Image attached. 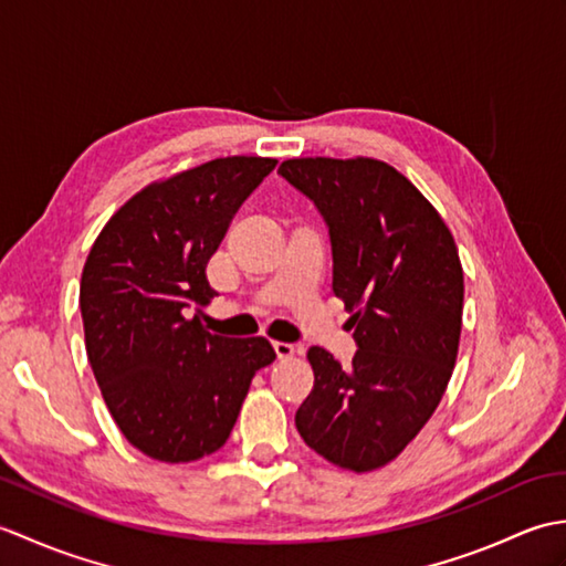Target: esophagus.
<instances>
[{
  "instance_id": "1",
  "label": "esophagus",
  "mask_w": 566,
  "mask_h": 566,
  "mask_svg": "<svg viewBox=\"0 0 566 566\" xmlns=\"http://www.w3.org/2000/svg\"><path fill=\"white\" fill-rule=\"evenodd\" d=\"M274 353H276V357H280V359H292V357L296 355V345L276 340V343H274Z\"/></svg>"
}]
</instances>
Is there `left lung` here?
I'll list each match as a JSON object with an SVG mask.
<instances>
[{"label": "left lung", "instance_id": "8db88e82", "mask_svg": "<svg viewBox=\"0 0 566 566\" xmlns=\"http://www.w3.org/2000/svg\"><path fill=\"white\" fill-rule=\"evenodd\" d=\"M286 182L316 203L333 245V292L350 311V367L306 353L314 389L296 430L323 460L371 472L403 452L436 411L462 333L464 274L436 207L375 158H292Z\"/></svg>", "mask_w": 566, "mask_h": 566}]
</instances>
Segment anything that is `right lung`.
I'll list each match as a JSON object with an SVG mask.
<instances>
[{
	"label": "right lung",
	"mask_w": 566,
	"mask_h": 566,
	"mask_svg": "<svg viewBox=\"0 0 566 566\" xmlns=\"http://www.w3.org/2000/svg\"><path fill=\"white\" fill-rule=\"evenodd\" d=\"M274 158L231 155L143 187L84 262V345L124 438L158 462H195L231 436L268 338H223L201 326L213 290L207 264Z\"/></svg>",
	"instance_id": "add662e5"
}]
</instances>
